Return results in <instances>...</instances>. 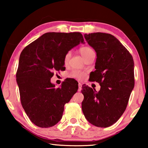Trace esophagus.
Masks as SVG:
<instances>
[{
    "mask_svg": "<svg viewBox=\"0 0 148 148\" xmlns=\"http://www.w3.org/2000/svg\"><path fill=\"white\" fill-rule=\"evenodd\" d=\"M78 86H79L78 91H79V92H80V91L82 90V84H81V83H79V84H78Z\"/></svg>",
    "mask_w": 148,
    "mask_h": 148,
    "instance_id": "1",
    "label": "esophagus"
}]
</instances>
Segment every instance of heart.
I'll return each mask as SVG.
<instances>
[{"label": "heart", "instance_id": "obj_1", "mask_svg": "<svg viewBox=\"0 0 148 148\" xmlns=\"http://www.w3.org/2000/svg\"><path fill=\"white\" fill-rule=\"evenodd\" d=\"M79 52L81 55L82 56V57L85 59L87 56H88L91 53H92V52H94L92 48L89 47V46H83V47H81L79 48ZM69 58H70V53L69 52H67V53L65 54V56H64V64L68 63ZM69 76L71 77L77 79H82L84 77L85 74L83 72L81 71L75 70V71H73L71 73Z\"/></svg>", "mask_w": 148, "mask_h": 148}]
</instances>
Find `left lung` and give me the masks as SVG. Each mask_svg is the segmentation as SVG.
Here are the masks:
<instances>
[{"label": "left lung", "mask_w": 148, "mask_h": 148, "mask_svg": "<svg viewBox=\"0 0 148 148\" xmlns=\"http://www.w3.org/2000/svg\"><path fill=\"white\" fill-rule=\"evenodd\" d=\"M84 37L97 55L96 70L90 73V80L100 84V90L96 92L83 85L82 111L91 124L108 127L127 108L135 85L134 62L130 52L111 34L97 32Z\"/></svg>", "instance_id": "8db88e82"}]
</instances>
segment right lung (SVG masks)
I'll return each instance as SVG.
<instances>
[{
  "label": "right lung",
  "mask_w": 148,
  "mask_h": 148,
  "mask_svg": "<svg viewBox=\"0 0 148 148\" xmlns=\"http://www.w3.org/2000/svg\"><path fill=\"white\" fill-rule=\"evenodd\" d=\"M79 32H48L22 50L16 80L22 106L36 126L48 128L62 119L64 106L77 92L78 83L68 79L55 88L50 79L64 68L65 54L84 43Z\"/></svg>",
  "instance_id": "obj_1"
}]
</instances>
